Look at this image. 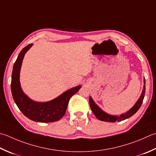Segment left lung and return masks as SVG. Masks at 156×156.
Segmentation results:
<instances>
[{"instance_id": "1", "label": "left lung", "mask_w": 156, "mask_h": 156, "mask_svg": "<svg viewBox=\"0 0 156 156\" xmlns=\"http://www.w3.org/2000/svg\"><path fill=\"white\" fill-rule=\"evenodd\" d=\"M144 84H145V80L144 79ZM144 84L143 86V89L142 91V93L140 96L139 99L137 101L135 105H133V107L130 109H129L127 112L124 113V114H121L120 115H109L107 113L103 112L101 109L97 105L93 99L91 98V97H90L89 98V103H90V107L92 111L93 112V114L94 115L97 117V118H98L99 120H101V121H104V122H120L122 120H124L127 118H129L130 117L132 116L135 113L139 110V109L141 107L143 99H144L145 97V85Z\"/></svg>"}]
</instances>
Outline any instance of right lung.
I'll return each mask as SVG.
<instances>
[{"label":"right lung","instance_id":"1","mask_svg":"<svg viewBox=\"0 0 156 156\" xmlns=\"http://www.w3.org/2000/svg\"><path fill=\"white\" fill-rule=\"evenodd\" d=\"M32 46V44H30L24 47L14 63L11 84L12 95L18 108L30 120L38 122H53L65 115L69 99L78 92L81 86L70 88L50 101L36 102L29 98L21 89L20 74L24 55Z\"/></svg>","mask_w":156,"mask_h":156}]
</instances>
